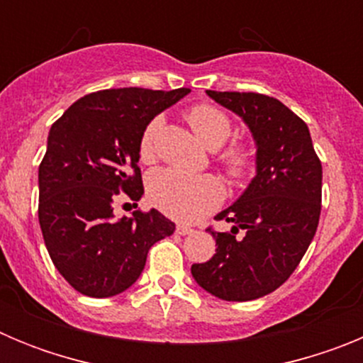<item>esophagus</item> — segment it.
Here are the masks:
<instances>
[{
	"label": "esophagus",
	"instance_id": "1",
	"mask_svg": "<svg viewBox=\"0 0 363 363\" xmlns=\"http://www.w3.org/2000/svg\"><path fill=\"white\" fill-rule=\"evenodd\" d=\"M176 233L182 234V236H187V234L194 233V229L189 225H185V223H178V225H176Z\"/></svg>",
	"mask_w": 363,
	"mask_h": 363
}]
</instances>
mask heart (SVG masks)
Segmentation results:
<instances>
[{
  "label": "heart",
  "mask_w": 363,
  "mask_h": 363,
  "mask_svg": "<svg viewBox=\"0 0 363 363\" xmlns=\"http://www.w3.org/2000/svg\"><path fill=\"white\" fill-rule=\"evenodd\" d=\"M187 120L192 130L211 149L223 145L233 130V121L220 107L200 104L189 108ZM162 118H154L147 125L140 140V158L150 162L156 156V138L162 129ZM227 174L240 178L252 165L251 147L236 143L220 154ZM147 194L150 203L160 211L179 220H194L218 207L223 198V187L214 176L185 174L176 169H158L147 179Z\"/></svg>",
  "instance_id": "1"
}]
</instances>
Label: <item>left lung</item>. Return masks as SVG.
Returning <instances> with one entry per match:
<instances>
[{"mask_svg": "<svg viewBox=\"0 0 363 363\" xmlns=\"http://www.w3.org/2000/svg\"><path fill=\"white\" fill-rule=\"evenodd\" d=\"M207 94L251 129L256 176L216 216L233 223L230 233L207 229L216 240V255L192 265L191 272L200 287L221 300H256L293 274L313 242L322 211V162L306 121L277 98L258 92Z\"/></svg>", "mask_w": 363, "mask_h": 363, "instance_id": "8db88e82", "label": "left lung"}]
</instances>
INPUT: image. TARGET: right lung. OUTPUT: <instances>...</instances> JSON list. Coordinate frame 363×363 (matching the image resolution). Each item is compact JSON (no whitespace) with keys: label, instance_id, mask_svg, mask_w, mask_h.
<instances>
[{"label":"right lung","instance_id":"add662e5","mask_svg":"<svg viewBox=\"0 0 363 363\" xmlns=\"http://www.w3.org/2000/svg\"><path fill=\"white\" fill-rule=\"evenodd\" d=\"M189 92L105 89L79 98L50 127L38 172V216L52 264L78 293H123L142 274L150 247L174 233L156 209L116 218L114 201L142 198L143 130Z\"/></svg>","mask_w":363,"mask_h":363}]
</instances>
